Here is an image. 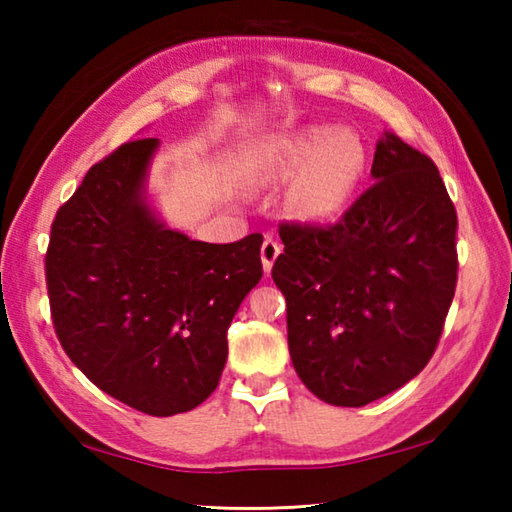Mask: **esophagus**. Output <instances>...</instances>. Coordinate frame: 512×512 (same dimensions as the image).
Masks as SVG:
<instances>
[{
    "mask_svg": "<svg viewBox=\"0 0 512 512\" xmlns=\"http://www.w3.org/2000/svg\"><path fill=\"white\" fill-rule=\"evenodd\" d=\"M282 253V246L277 244V241L273 237H266L264 244H262V264H264V271L271 273V268L275 264L277 255Z\"/></svg>",
    "mask_w": 512,
    "mask_h": 512,
    "instance_id": "obj_1",
    "label": "esophagus"
}]
</instances>
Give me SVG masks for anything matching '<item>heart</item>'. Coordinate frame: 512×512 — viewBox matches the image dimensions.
I'll return each mask as SVG.
<instances>
[{
    "instance_id": "obj_1",
    "label": "heart",
    "mask_w": 512,
    "mask_h": 512,
    "mask_svg": "<svg viewBox=\"0 0 512 512\" xmlns=\"http://www.w3.org/2000/svg\"><path fill=\"white\" fill-rule=\"evenodd\" d=\"M264 185L287 183V210L300 221L336 219L368 169V146L352 128L314 124L259 142L248 158Z\"/></svg>"
}]
</instances>
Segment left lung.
<instances>
[{
    "label": "left lung",
    "mask_w": 512,
    "mask_h": 512,
    "mask_svg": "<svg viewBox=\"0 0 512 512\" xmlns=\"http://www.w3.org/2000/svg\"><path fill=\"white\" fill-rule=\"evenodd\" d=\"M370 176L334 225L284 223L273 264L293 368L334 406H366L418 375L456 289L458 221L436 164L384 133Z\"/></svg>",
    "instance_id": "left-lung-1"
}]
</instances>
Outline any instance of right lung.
<instances>
[{
    "label": "right lung",
    "mask_w": 512,
    "mask_h": 512,
    "mask_svg": "<svg viewBox=\"0 0 512 512\" xmlns=\"http://www.w3.org/2000/svg\"><path fill=\"white\" fill-rule=\"evenodd\" d=\"M160 140L121 144L60 207L45 257L58 341L85 377L133 409L167 418L219 384L228 327L262 280V235L194 241L146 198Z\"/></svg>",
    "instance_id": "obj_1"
}]
</instances>
